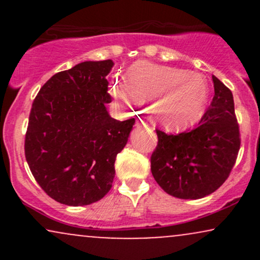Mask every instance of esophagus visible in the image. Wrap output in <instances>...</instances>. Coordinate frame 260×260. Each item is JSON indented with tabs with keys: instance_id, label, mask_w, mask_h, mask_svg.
<instances>
[{
	"instance_id": "1",
	"label": "esophagus",
	"mask_w": 260,
	"mask_h": 260,
	"mask_svg": "<svg viewBox=\"0 0 260 260\" xmlns=\"http://www.w3.org/2000/svg\"><path fill=\"white\" fill-rule=\"evenodd\" d=\"M145 124V121H143L142 118H138V120H137V127H142V126H144Z\"/></svg>"
}]
</instances>
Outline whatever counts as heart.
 <instances>
[{"label":"heart","mask_w":260,"mask_h":260,"mask_svg":"<svg viewBox=\"0 0 260 260\" xmlns=\"http://www.w3.org/2000/svg\"><path fill=\"white\" fill-rule=\"evenodd\" d=\"M109 90L128 107L151 103L154 122L169 131L183 129L201 120L209 98L202 74L147 61L136 62L128 70L127 79L111 80Z\"/></svg>","instance_id":"b5f03b06"}]
</instances>
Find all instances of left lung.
<instances>
[{"label": "left lung", "instance_id": "left-lung-1", "mask_svg": "<svg viewBox=\"0 0 260 260\" xmlns=\"http://www.w3.org/2000/svg\"><path fill=\"white\" fill-rule=\"evenodd\" d=\"M214 98L198 127L166 134L157 129L151 174L166 193L180 199L204 198L228 180L240 150L232 92L213 76Z\"/></svg>", "mask_w": 260, "mask_h": 260}]
</instances>
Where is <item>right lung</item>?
<instances>
[{
	"instance_id": "obj_1",
	"label": "right lung",
	"mask_w": 260,
	"mask_h": 260,
	"mask_svg": "<svg viewBox=\"0 0 260 260\" xmlns=\"http://www.w3.org/2000/svg\"><path fill=\"white\" fill-rule=\"evenodd\" d=\"M113 64L85 61L56 73L32 103L25 159L39 186L61 204L89 205L112 187L116 156L136 122L107 112L106 76Z\"/></svg>"
}]
</instances>
